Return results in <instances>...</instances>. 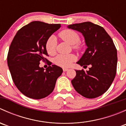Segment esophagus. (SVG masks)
<instances>
[{
    "label": "esophagus",
    "mask_w": 126,
    "mask_h": 126,
    "mask_svg": "<svg viewBox=\"0 0 126 126\" xmlns=\"http://www.w3.org/2000/svg\"><path fill=\"white\" fill-rule=\"evenodd\" d=\"M63 71H64V72H66V71H68V68H63Z\"/></svg>",
    "instance_id": "1"
}]
</instances>
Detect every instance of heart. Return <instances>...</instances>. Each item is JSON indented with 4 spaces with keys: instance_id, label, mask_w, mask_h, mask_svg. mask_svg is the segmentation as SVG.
Returning <instances> with one entry per match:
<instances>
[{
    "instance_id": "obj_1",
    "label": "heart",
    "mask_w": 126,
    "mask_h": 126,
    "mask_svg": "<svg viewBox=\"0 0 126 126\" xmlns=\"http://www.w3.org/2000/svg\"><path fill=\"white\" fill-rule=\"evenodd\" d=\"M59 36L64 41L69 43L71 45H73L74 49L76 50L80 49V46L77 44L80 41V36L76 32L66 29L61 32L59 33ZM46 49L48 54L50 55H53L55 53L56 42L55 38L53 36L47 39L46 42ZM76 60V56L73 54L58 55L55 58L54 62L59 66L69 67Z\"/></svg>"
}]
</instances>
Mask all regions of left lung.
<instances>
[{
	"mask_svg": "<svg viewBox=\"0 0 126 126\" xmlns=\"http://www.w3.org/2000/svg\"><path fill=\"white\" fill-rule=\"evenodd\" d=\"M69 29L82 33L87 49L77 62L89 70H76L71 80L77 93L89 99L96 98L106 92L116 73L117 50L112 39L102 27L91 22L68 25Z\"/></svg>",
	"mask_w": 126,
	"mask_h": 126,
	"instance_id": "left-lung-1",
	"label": "left lung"
}]
</instances>
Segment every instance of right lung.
Returning a JSON list of instances; mask_svg holds the SVG:
<instances>
[{
	"label": "right lung",
	"instance_id": "1",
	"mask_svg": "<svg viewBox=\"0 0 126 126\" xmlns=\"http://www.w3.org/2000/svg\"><path fill=\"white\" fill-rule=\"evenodd\" d=\"M60 24L33 21L16 33L9 48L7 63L16 87L26 96L35 99L47 96L54 90L63 69L50 65L44 70L39 67L41 61L47 60L46 42Z\"/></svg>",
	"mask_w": 126,
	"mask_h": 126
}]
</instances>
